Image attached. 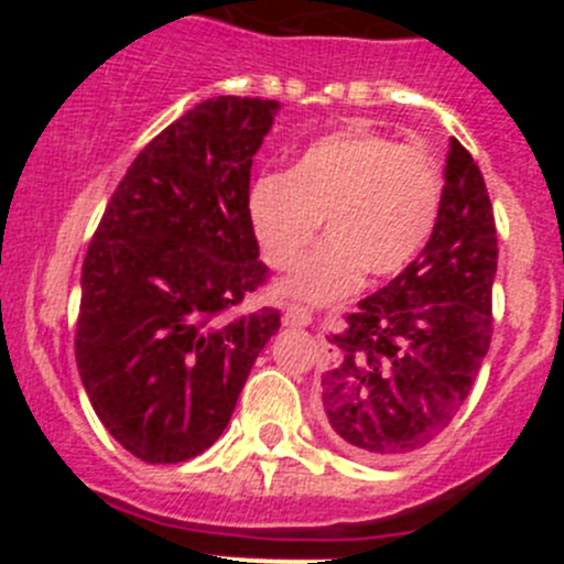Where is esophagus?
<instances>
[{
	"instance_id": "obj_1",
	"label": "esophagus",
	"mask_w": 564,
	"mask_h": 564,
	"mask_svg": "<svg viewBox=\"0 0 564 564\" xmlns=\"http://www.w3.org/2000/svg\"><path fill=\"white\" fill-rule=\"evenodd\" d=\"M283 324H286V327H308L311 314L305 308H300V305H289V308L283 311Z\"/></svg>"
}]
</instances>
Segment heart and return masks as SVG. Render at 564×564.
Wrapping results in <instances>:
<instances>
[{
	"label": "heart",
	"mask_w": 564,
	"mask_h": 564,
	"mask_svg": "<svg viewBox=\"0 0 564 564\" xmlns=\"http://www.w3.org/2000/svg\"><path fill=\"white\" fill-rule=\"evenodd\" d=\"M442 172L423 147L346 128L305 147L289 174L256 180L248 220L272 270H294L324 220L327 242L278 286L283 300L324 305L406 270L434 235Z\"/></svg>",
	"instance_id": "b5f03b06"
}]
</instances>
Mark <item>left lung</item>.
I'll return each mask as SVG.
<instances>
[{"mask_svg": "<svg viewBox=\"0 0 564 564\" xmlns=\"http://www.w3.org/2000/svg\"><path fill=\"white\" fill-rule=\"evenodd\" d=\"M497 256L486 182L451 139L429 246L327 335L333 362L322 373V406L335 445L384 464L453 423L491 346Z\"/></svg>", "mask_w": 564, "mask_h": 564, "instance_id": "left-lung-1", "label": "left lung"}]
</instances>
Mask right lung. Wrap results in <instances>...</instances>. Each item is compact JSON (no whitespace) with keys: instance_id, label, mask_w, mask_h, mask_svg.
<instances>
[{"instance_id":"right-lung-1","label":"right lung","mask_w":564,"mask_h":564,"mask_svg":"<svg viewBox=\"0 0 564 564\" xmlns=\"http://www.w3.org/2000/svg\"><path fill=\"white\" fill-rule=\"evenodd\" d=\"M278 108L220 95L182 113L130 163L84 256L78 373L108 434L147 464L224 434L281 327L275 308L226 316L267 281L248 191Z\"/></svg>"}]
</instances>
